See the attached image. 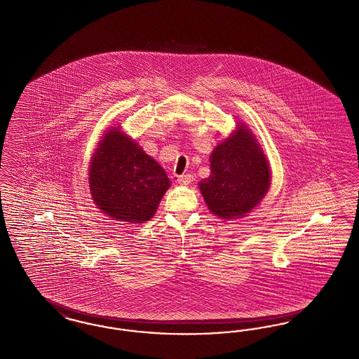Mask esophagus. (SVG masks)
<instances>
[{"label": "esophagus", "mask_w": 359, "mask_h": 359, "mask_svg": "<svg viewBox=\"0 0 359 359\" xmlns=\"http://www.w3.org/2000/svg\"><path fill=\"white\" fill-rule=\"evenodd\" d=\"M191 182H192V176H191L189 173L180 175V176L177 177V183H179L180 186H188Z\"/></svg>", "instance_id": "obj_1"}]
</instances>
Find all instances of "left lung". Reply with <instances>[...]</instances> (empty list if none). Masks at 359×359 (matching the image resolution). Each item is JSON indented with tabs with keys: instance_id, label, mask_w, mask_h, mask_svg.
I'll return each mask as SVG.
<instances>
[{
	"instance_id": "1",
	"label": "left lung",
	"mask_w": 359,
	"mask_h": 359,
	"mask_svg": "<svg viewBox=\"0 0 359 359\" xmlns=\"http://www.w3.org/2000/svg\"><path fill=\"white\" fill-rule=\"evenodd\" d=\"M211 175L199 183L207 207L220 219L243 217L266 196L271 171L255 136L244 124L217 144Z\"/></svg>"
}]
</instances>
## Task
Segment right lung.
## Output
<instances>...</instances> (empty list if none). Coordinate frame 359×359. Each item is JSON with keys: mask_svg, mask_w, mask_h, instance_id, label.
I'll list each match as a JSON object with an SVG mask.
<instances>
[{"mask_svg": "<svg viewBox=\"0 0 359 359\" xmlns=\"http://www.w3.org/2000/svg\"><path fill=\"white\" fill-rule=\"evenodd\" d=\"M170 186L158 161L120 128L104 133L89 165L90 195L104 214L114 220L145 223Z\"/></svg>", "mask_w": 359, "mask_h": 359, "instance_id": "obj_1", "label": "right lung"}]
</instances>
